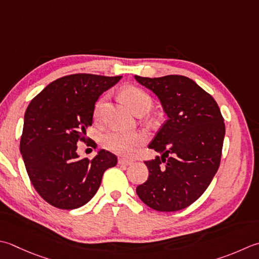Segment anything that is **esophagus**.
<instances>
[{
  "instance_id": "obj_1",
  "label": "esophagus",
  "mask_w": 259,
  "mask_h": 259,
  "mask_svg": "<svg viewBox=\"0 0 259 259\" xmlns=\"http://www.w3.org/2000/svg\"><path fill=\"white\" fill-rule=\"evenodd\" d=\"M134 161L133 160H129V159H124V158H120L119 159V165L121 166H129L133 164Z\"/></svg>"
}]
</instances>
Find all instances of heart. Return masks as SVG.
Instances as JSON below:
<instances>
[{
  "instance_id": "heart-1",
  "label": "heart",
  "mask_w": 259,
  "mask_h": 259,
  "mask_svg": "<svg viewBox=\"0 0 259 259\" xmlns=\"http://www.w3.org/2000/svg\"><path fill=\"white\" fill-rule=\"evenodd\" d=\"M121 98H122L131 110L137 114L144 111L148 112L153 106V99L150 98L148 93L138 88H125L121 91ZM106 96L101 98L95 104L94 116L99 119L101 112L104 106ZM147 141V137L141 131H134V133H124L120 130H109L102 136L101 143L103 147L109 151H112L114 154L122 156H131L134 155L139 147L143 146Z\"/></svg>"
}]
</instances>
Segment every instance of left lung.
<instances>
[{
  "label": "left lung",
  "mask_w": 259,
  "mask_h": 259,
  "mask_svg": "<svg viewBox=\"0 0 259 259\" xmlns=\"http://www.w3.org/2000/svg\"><path fill=\"white\" fill-rule=\"evenodd\" d=\"M135 78L158 96L168 116L148 146L161 156L145 161L148 179L136 192L156 211L185 209L204 193L219 168L224 116L215 100L186 76Z\"/></svg>",
  "instance_id": "8db88e82"
}]
</instances>
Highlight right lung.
Masks as SVG:
<instances>
[{
    "instance_id": "right-lung-1",
    "label": "right lung",
    "mask_w": 259,
    "mask_h": 259,
    "mask_svg": "<svg viewBox=\"0 0 259 259\" xmlns=\"http://www.w3.org/2000/svg\"><path fill=\"white\" fill-rule=\"evenodd\" d=\"M122 76L72 74L54 80L34 96L24 114L20 151L29 179L42 199L63 210L77 209L98 192L116 156L100 150L79 158L78 141L89 143L95 102ZM90 145L96 148L92 140Z\"/></svg>"
}]
</instances>
